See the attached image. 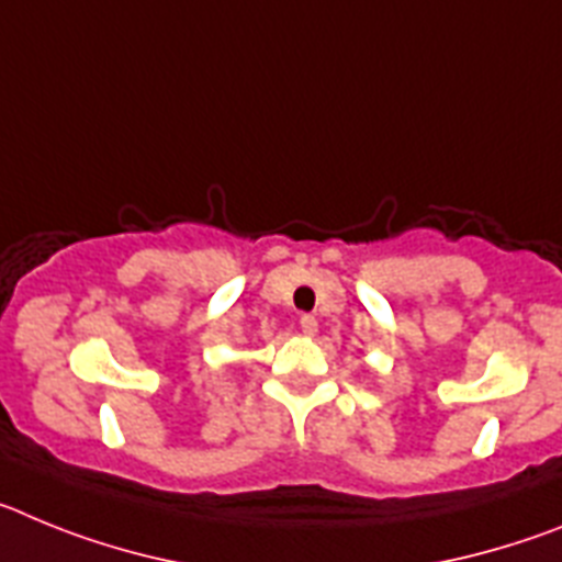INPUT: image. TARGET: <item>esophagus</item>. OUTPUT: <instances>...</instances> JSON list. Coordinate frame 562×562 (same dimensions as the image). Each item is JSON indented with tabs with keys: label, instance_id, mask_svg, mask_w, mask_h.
Returning <instances> with one entry per match:
<instances>
[{
	"label": "esophagus",
	"instance_id": "34e87169",
	"mask_svg": "<svg viewBox=\"0 0 562 562\" xmlns=\"http://www.w3.org/2000/svg\"><path fill=\"white\" fill-rule=\"evenodd\" d=\"M297 326H301V331H304L306 337H312L317 331V317L315 315H301Z\"/></svg>",
	"mask_w": 562,
	"mask_h": 562
}]
</instances>
